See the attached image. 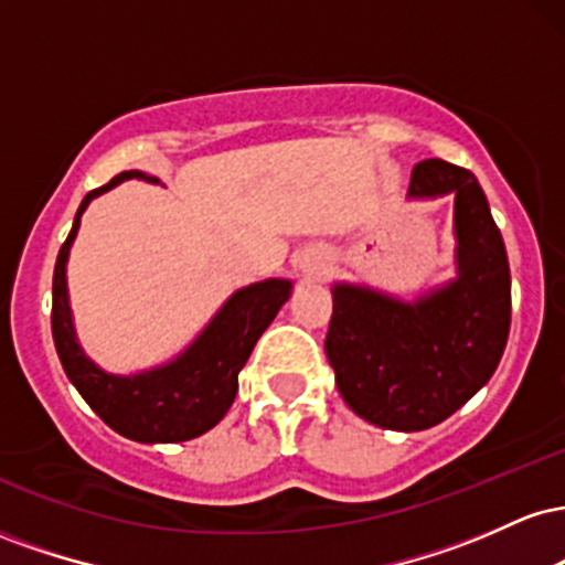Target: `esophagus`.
Masks as SVG:
<instances>
[{"mask_svg": "<svg viewBox=\"0 0 565 565\" xmlns=\"http://www.w3.org/2000/svg\"><path fill=\"white\" fill-rule=\"evenodd\" d=\"M300 268H302V274L319 276L321 270H323V257H319V255H305L302 260H300Z\"/></svg>", "mask_w": 565, "mask_h": 565, "instance_id": "1", "label": "esophagus"}]
</instances>
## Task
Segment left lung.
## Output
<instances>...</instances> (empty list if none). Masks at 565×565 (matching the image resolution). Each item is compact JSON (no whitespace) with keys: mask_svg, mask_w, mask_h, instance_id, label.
Listing matches in <instances>:
<instances>
[{"mask_svg":"<svg viewBox=\"0 0 565 565\" xmlns=\"http://www.w3.org/2000/svg\"><path fill=\"white\" fill-rule=\"evenodd\" d=\"M454 196L457 276L414 300L332 287L323 348L337 391L366 423L414 433L444 423L491 380L510 332V265L476 174L444 159L412 170L408 199Z\"/></svg>","mask_w":565,"mask_h":565,"instance_id":"1","label":"left lung"}]
</instances>
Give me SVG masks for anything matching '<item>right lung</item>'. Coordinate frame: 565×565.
Instances as JSON below:
<instances>
[{
	"label": "right lung",
	"instance_id": "add662e5",
	"mask_svg": "<svg viewBox=\"0 0 565 565\" xmlns=\"http://www.w3.org/2000/svg\"><path fill=\"white\" fill-rule=\"evenodd\" d=\"M132 178L159 183V178L129 170L116 174L111 183L89 191L79 204L55 263L53 340L71 385L111 430L138 444H178V440L204 436L228 414L238 391V372L244 369L255 342L276 319L281 305L289 300L291 281L265 278V281L236 289L210 323L193 337L191 345L164 364L135 374H114L100 369L84 353L76 337L66 265L89 201Z\"/></svg>",
	"mask_w": 565,
	"mask_h": 565
}]
</instances>
